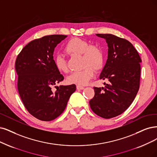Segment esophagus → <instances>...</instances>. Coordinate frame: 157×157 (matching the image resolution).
<instances>
[{
    "mask_svg": "<svg viewBox=\"0 0 157 157\" xmlns=\"http://www.w3.org/2000/svg\"><path fill=\"white\" fill-rule=\"evenodd\" d=\"M76 89L78 90H83L84 89V86L78 85H76Z\"/></svg>",
    "mask_w": 157,
    "mask_h": 157,
    "instance_id": "obj_1",
    "label": "esophagus"
}]
</instances>
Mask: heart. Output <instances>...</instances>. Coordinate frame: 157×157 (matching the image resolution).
<instances>
[{"label":"heart","instance_id":"heart-1","mask_svg":"<svg viewBox=\"0 0 157 157\" xmlns=\"http://www.w3.org/2000/svg\"><path fill=\"white\" fill-rule=\"evenodd\" d=\"M68 54L71 55H82L83 66L85 67L80 71L74 72L67 77V82L69 84L83 85L87 83L94 75V70H100L103 63L102 50L95 45L85 40L73 38L67 43L65 48ZM54 65L57 71L66 73L68 67L65 58L60 54H56L54 58Z\"/></svg>","mask_w":157,"mask_h":157}]
</instances>
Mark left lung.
Here are the masks:
<instances>
[{
    "label": "left lung",
    "mask_w": 157,
    "mask_h": 157,
    "mask_svg": "<svg viewBox=\"0 0 157 157\" xmlns=\"http://www.w3.org/2000/svg\"><path fill=\"white\" fill-rule=\"evenodd\" d=\"M105 39L108 57L100 79H107L105 87H94V96L89 101L95 114L111 118L123 113L137 94L140 87L141 58L128 40L113 34H96Z\"/></svg>",
    "instance_id": "obj_1"
}]
</instances>
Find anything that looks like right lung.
<instances>
[{"mask_svg":"<svg viewBox=\"0 0 157 157\" xmlns=\"http://www.w3.org/2000/svg\"><path fill=\"white\" fill-rule=\"evenodd\" d=\"M67 36L50 35L32 40L17 56L15 71L18 75L17 88L27 111L42 121H52L64 111L76 86H54L64 77L54 61L56 46Z\"/></svg>","mask_w":157,"mask_h":157,"instance_id":"1","label":"right lung"}]
</instances>
